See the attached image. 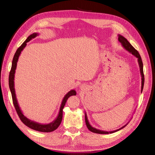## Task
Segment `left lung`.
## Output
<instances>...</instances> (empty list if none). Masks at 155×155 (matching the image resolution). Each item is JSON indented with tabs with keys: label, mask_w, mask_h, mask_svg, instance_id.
Segmentation results:
<instances>
[{
	"label": "left lung",
	"mask_w": 155,
	"mask_h": 155,
	"mask_svg": "<svg viewBox=\"0 0 155 155\" xmlns=\"http://www.w3.org/2000/svg\"><path fill=\"white\" fill-rule=\"evenodd\" d=\"M118 41L120 43H121V45H123L124 47L127 50H128L129 52H130L132 54H133L135 57H137L138 58V63H139V65H140V73H141L142 75V89H141V92H142L143 91V85H144V74H143V63H142V60L141 58V56H140V54L138 53V51L136 50L133 46L131 45L129 42L124 37L121 36L120 35H119L118 37ZM85 123H86V125L87 127V128L88 129V130L91 131L92 133H97V134H109V133H113L114 132H116V131H118L121 129H123L124 127L126 126V125L125 126H124L123 127H121V129H119L118 130H116L114 131H110V132H107V131H103V130H98L96 129L95 128H93L89 124L88 121L87 120V115L85 114Z\"/></svg>",
	"instance_id": "obj_1"
}]
</instances>
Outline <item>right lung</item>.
Wrapping results in <instances>:
<instances>
[{
	"label": "right lung",
	"mask_w": 155,
	"mask_h": 155,
	"mask_svg": "<svg viewBox=\"0 0 155 155\" xmlns=\"http://www.w3.org/2000/svg\"><path fill=\"white\" fill-rule=\"evenodd\" d=\"M37 34H36V33H34V34L30 35L28 37L24 43L21 45L20 47L18 48V49L17 50L15 55H14V56H13L12 68H11V70L10 72V75H9V87H10V91L12 93L13 105H14V107H15V109L16 110L17 113L18 117H19L20 120L22 121V122L31 129L39 131V132L50 133V132H52V131L55 130V129H57L58 128V127L59 126L61 123V121L63 119V109L64 107L65 104H66V102L68 100V98L71 96L76 95V92L74 90H72L70 92H68L67 94L65 95V96L64 97L63 100L61 105L59 113L58 114V118H56L55 120L54 121H53L52 123H50L49 124H46V125L39 124L34 122V121L28 120V118H26L24 115H23L19 107H18V103H17V101L16 99L15 89H14V81H13L14 80V74H15V69L17 67V63L18 61V57H19L21 51L26 46V43L30 41L31 39L37 36Z\"/></svg>",
	"instance_id": "add662e5"
}]
</instances>
